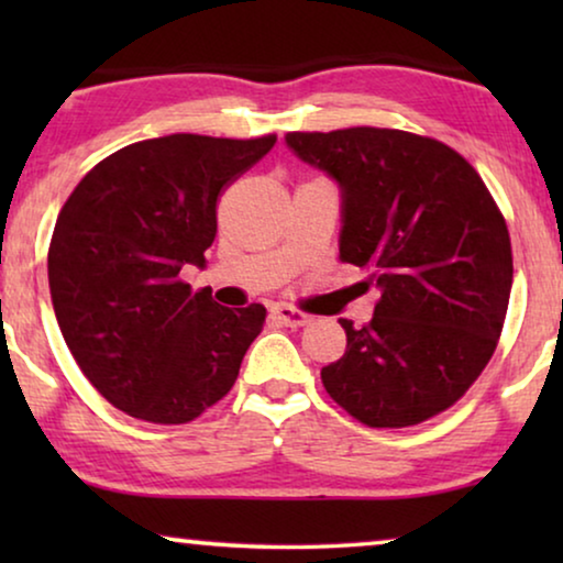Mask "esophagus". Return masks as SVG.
Wrapping results in <instances>:
<instances>
[{"label":"esophagus","instance_id":"1","mask_svg":"<svg viewBox=\"0 0 563 563\" xmlns=\"http://www.w3.org/2000/svg\"><path fill=\"white\" fill-rule=\"evenodd\" d=\"M272 314L282 322V325H287V328H302V325H307V322H310V314L297 310V307H291V305H274Z\"/></svg>","mask_w":563,"mask_h":563}]
</instances>
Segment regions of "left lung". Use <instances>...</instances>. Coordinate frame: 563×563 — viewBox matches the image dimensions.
Here are the masks:
<instances>
[{"label":"left lung","mask_w":563,"mask_h":563,"mask_svg":"<svg viewBox=\"0 0 563 563\" xmlns=\"http://www.w3.org/2000/svg\"><path fill=\"white\" fill-rule=\"evenodd\" d=\"M341 184V261L372 272L374 318H341L345 353L322 387L368 428H410L479 379L512 289L507 222L468 161L435 137L391 128L287 133Z\"/></svg>","instance_id":"1"}]
</instances>
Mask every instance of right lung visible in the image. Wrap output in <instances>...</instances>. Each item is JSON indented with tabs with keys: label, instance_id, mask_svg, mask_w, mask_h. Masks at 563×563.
Returning <instances> with one entry per match:
<instances>
[{
	"label": "right lung",
	"instance_id": "right-lung-1",
	"mask_svg": "<svg viewBox=\"0 0 563 563\" xmlns=\"http://www.w3.org/2000/svg\"><path fill=\"white\" fill-rule=\"evenodd\" d=\"M274 143L151 137L99 161L60 207L48 249L58 328L91 387L130 418L181 426L233 389L266 307H222L179 272L205 264L222 191Z\"/></svg>",
	"mask_w": 563,
	"mask_h": 563
}]
</instances>
